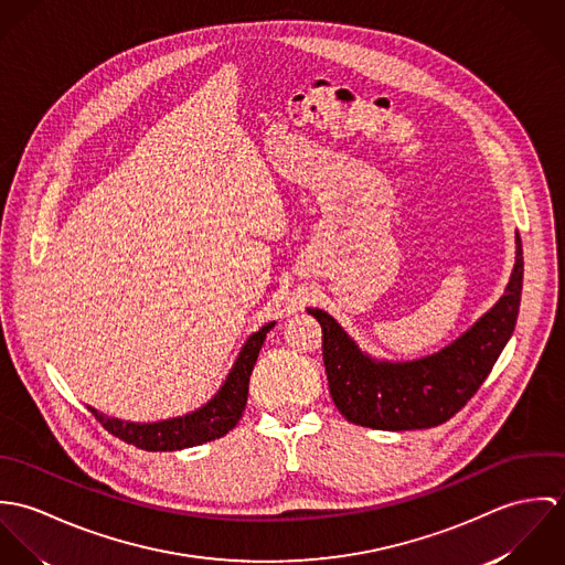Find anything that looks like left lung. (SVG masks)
I'll list each match as a JSON object with an SVG mask.
<instances>
[{"label": "left lung", "instance_id": "8db88e82", "mask_svg": "<svg viewBox=\"0 0 565 565\" xmlns=\"http://www.w3.org/2000/svg\"><path fill=\"white\" fill-rule=\"evenodd\" d=\"M515 245V267L495 307L455 343L419 361H372L328 313L309 309L322 326L323 365L339 413L376 430H413L444 424L461 411L483 385L515 328L524 278L520 235Z\"/></svg>", "mask_w": 565, "mask_h": 565}]
</instances>
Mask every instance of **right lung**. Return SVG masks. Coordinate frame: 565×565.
Returning <instances> with one entry per match:
<instances>
[{
    "mask_svg": "<svg viewBox=\"0 0 565 565\" xmlns=\"http://www.w3.org/2000/svg\"><path fill=\"white\" fill-rule=\"evenodd\" d=\"M271 328H274V322L263 326L258 332H254L245 341L237 363L233 365L226 383L215 394V398L184 417L164 419V422H154V424H132V422L106 417L90 406L88 408L95 415V419L110 435H115L121 441L132 444L141 450H148V452L182 450V448H191V446H200V444L220 439L228 430H233L242 417L243 408L247 403L249 374L258 359L265 334Z\"/></svg>",
    "mask_w": 565,
    "mask_h": 565,
    "instance_id": "obj_1",
    "label": "right lung"
}]
</instances>
